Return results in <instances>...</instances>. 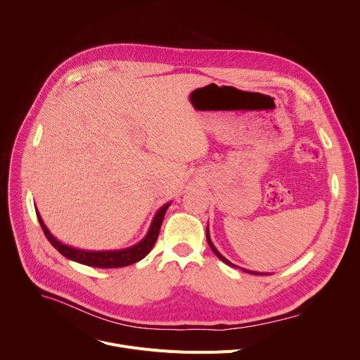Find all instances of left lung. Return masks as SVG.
Instances as JSON below:
<instances>
[{
    "label": "left lung",
    "mask_w": 360,
    "mask_h": 360,
    "mask_svg": "<svg viewBox=\"0 0 360 360\" xmlns=\"http://www.w3.org/2000/svg\"><path fill=\"white\" fill-rule=\"evenodd\" d=\"M207 240H208V243H210V246H211V249H212V252L218 256V258L222 261V262H225L228 266H232V268H239V269H242L243 272H248V274H252V275H269V274H264V272H256V271H249V269H245V268H240V266H236L235 264H232L231 261H228L225 256L222 255V253H219V250L215 248V245L212 243V240H211V235H210V229H208V226H207Z\"/></svg>",
    "instance_id": "left-lung-1"
}]
</instances>
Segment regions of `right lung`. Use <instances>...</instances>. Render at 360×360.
<instances>
[{
	"label": "right lung",
	"mask_w": 360,
	"mask_h": 360,
	"mask_svg": "<svg viewBox=\"0 0 360 360\" xmlns=\"http://www.w3.org/2000/svg\"><path fill=\"white\" fill-rule=\"evenodd\" d=\"M169 205H171V202L165 203L164 207L160 208V211L155 214V217H153L146 235L138 243H135L129 248H125V249H115V250H85V249H78V248L65 245L49 232V229L44 224L38 210H35V212H37L39 225H41L46 239L63 256H65V258H68L74 262L88 265L92 268L111 269V268L128 266V265L136 264L145 258L158 239L160 229H161L164 217L167 214V210L169 208Z\"/></svg>",
	"instance_id": "1"
}]
</instances>
